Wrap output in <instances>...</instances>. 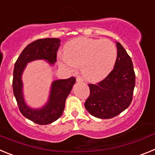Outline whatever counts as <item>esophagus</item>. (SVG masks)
Masks as SVG:
<instances>
[{
    "label": "esophagus",
    "mask_w": 155,
    "mask_h": 155,
    "mask_svg": "<svg viewBox=\"0 0 155 155\" xmlns=\"http://www.w3.org/2000/svg\"><path fill=\"white\" fill-rule=\"evenodd\" d=\"M76 81H78V82H82L84 80H83V78H82L81 77L78 76V77H77Z\"/></svg>",
    "instance_id": "esophagus-1"
}]
</instances>
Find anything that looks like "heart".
Wrapping results in <instances>:
<instances>
[{
    "label": "heart",
    "instance_id": "b5f03b06",
    "mask_svg": "<svg viewBox=\"0 0 155 155\" xmlns=\"http://www.w3.org/2000/svg\"><path fill=\"white\" fill-rule=\"evenodd\" d=\"M117 54L116 45L109 39L79 37L68 42L64 53H59L58 62L68 71H73L79 64L84 78L97 81L112 71Z\"/></svg>",
    "mask_w": 155,
    "mask_h": 155
}]
</instances>
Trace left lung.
Masks as SVG:
<instances>
[{
    "label": "left lung",
    "instance_id": "1",
    "mask_svg": "<svg viewBox=\"0 0 155 155\" xmlns=\"http://www.w3.org/2000/svg\"><path fill=\"white\" fill-rule=\"evenodd\" d=\"M116 46L118 54L113 71L101 81L88 84L90 94L84 106L97 118H113L132 102L136 81L132 60L120 42Z\"/></svg>",
    "mask_w": 155,
    "mask_h": 155
}]
</instances>
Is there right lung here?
Returning <instances> with one entry per match:
<instances>
[{"mask_svg": "<svg viewBox=\"0 0 155 155\" xmlns=\"http://www.w3.org/2000/svg\"><path fill=\"white\" fill-rule=\"evenodd\" d=\"M60 45L61 40L57 38L37 39L25 48L15 64L12 87L19 110L25 117L39 125H47L61 117L65 107L66 98L71 92L76 79L74 77H71L68 79L53 81L50 98L46 105L40 109H33L25 103L21 74L27 63L35 60L43 59L50 64H54L57 62Z\"/></svg>", "mask_w": 155, "mask_h": 155, "instance_id": "1", "label": "right lung"}]
</instances>
